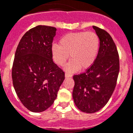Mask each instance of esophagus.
<instances>
[{
    "mask_svg": "<svg viewBox=\"0 0 133 133\" xmlns=\"http://www.w3.org/2000/svg\"><path fill=\"white\" fill-rule=\"evenodd\" d=\"M71 76H72V75H71V74H68V73H65V77H66V78H68V77H71Z\"/></svg>",
    "mask_w": 133,
    "mask_h": 133,
    "instance_id": "esophagus-1",
    "label": "esophagus"
}]
</instances>
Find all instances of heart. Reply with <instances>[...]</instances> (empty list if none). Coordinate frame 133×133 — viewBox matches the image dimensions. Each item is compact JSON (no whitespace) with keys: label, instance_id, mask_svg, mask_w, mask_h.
<instances>
[{"label":"heart","instance_id":"b5f03b06","mask_svg":"<svg viewBox=\"0 0 133 133\" xmlns=\"http://www.w3.org/2000/svg\"><path fill=\"white\" fill-rule=\"evenodd\" d=\"M100 41L98 36L93 32L68 33L61 38L59 45L53 44L51 48L55 63L59 66L65 64L68 58L71 60L65 65L68 73L76 72L92 66L99 52Z\"/></svg>","mask_w":133,"mask_h":133}]
</instances>
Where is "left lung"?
Instances as JSON below:
<instances>
[{
    "mask_svg": "<svg viewBox=\"0 0 133 133\" xmlns=\"http://www.w3.org/2000/svg\"><path fill=\"white\" fill-rule=\"evenodd\" d=\"M100 41L94 64L83 74L74 75V103L80 111L93 113L109 100L117 83L119 58L115 44L108 32L93 26Z\"/></svg>",
    "mask_w": 133,
    "mask_h": 133,
    "instance_id": "8db88e82",
    "label": "left lung"
}]
</instances>
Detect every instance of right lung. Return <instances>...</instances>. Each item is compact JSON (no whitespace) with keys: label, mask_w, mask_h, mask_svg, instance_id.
Listing matches in <instances>:
<instances>
[{"label":"right lung","mask_w":133,"mask_h":133,"mask_svg":"<svg viewBox=\"0 0 133 133\" xmlns=\"http://www.w3.org/2000/svg\"><path fill=\"white\" fill-rule=\"evenodd\" d=\"M56 28L39 25L25 33L14 56V88L25 107L32 112L48 109L57 97L65 74L55 64L51 52Z\"/></svg>","instance_id":"obj_1"}]
</instances>
